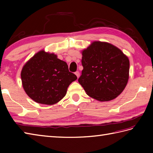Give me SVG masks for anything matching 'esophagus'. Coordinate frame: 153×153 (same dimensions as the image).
Listing matches in <instances>:
<instances>
[{
	"instance_id": "1",
	"label": "esophagus",
	"mask_w": 153,
	"mask_h": 153,
	"mask_svg": "<svg viewBox=\"0 0 153 153\" xmlns=\"http://www.w3.org/2000/svg\"><path fill=\"white\" fill-rule=\"evenodd\" d=\"M75 74L76 75V76L77 77V78H78V77H79V76H80V74H79V72L78 71H76V72H75Z\"/></svg>"
}]
</instances>
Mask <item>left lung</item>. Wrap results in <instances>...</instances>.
<instances>
[{
  "label": "left lung",
  "instance_id": "left-lung-1",
  "mask_svg": "<svg viewBox=\"0 0 153 153\" xmlns=\"http://www.w3.org/2000/svg\"><path fill=\"white\" fill-rule=\"evenodd\" d=\"M82 56L83 69L78 82L87 95L99 101L116 98L128 83V58L118 48L100 41L83 50Z\"/></svg>",
  "mask_w": 153,
  "mask_h": 153
}]
</instances>
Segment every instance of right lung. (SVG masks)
<instances>
[{
  "mask_svg": "<svg viewBox=\"0 0 153 153\" xmlns=\"http://www.w3.org/2000/svg\"><path fill=\"white\" fill-rule=\"evenodd\" d=\"M21 78L23 87L31 99L51 105L66 95L68 86L77 76L56 55L41 51L23 67Z\"/></svg>",
  "mask_w": 153,
  "mask_h": 153,
  "instance_id": "obj_1",
  "label": "right lung"
}]
</instances>
